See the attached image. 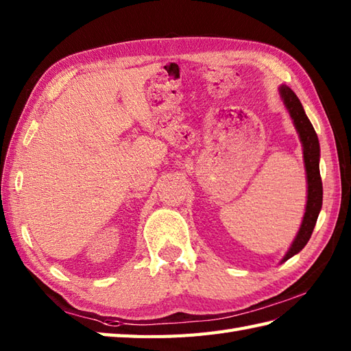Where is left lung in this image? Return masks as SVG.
<instances>
[{"label": "left lung", "mask_w": 351, "mask_h": 351, "mask_svg": "<svg viewBox=\"0 0 351 351\" xmlns=\"http://www.w3.org/2000/svg\"><path fill=\"white\" fill-rule=\"evenodd\" d=\"M280 98L283 106L287 107L288 113L293 119L295 131L300 137V143L303 147V161L304 171H306V184H308V196H306V208H304V215L299 232H297L294 241L291 243L285 256L282 258L280 264L285 263L289 258L297 255L304 245L308 244L312 235V230L315 228L318 214L322 211L323 205V184L322 176H319V143L317 132L312 126L311 121L304 113L303 106L297 95L291 90L285 84L279 87Z\"/></svg>", "instance_id": "8db88e82"}]
</instances>
